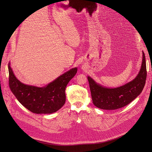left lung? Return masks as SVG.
Returning <instances> with one entry per match:
<instances>
[{"instance_id": "left-lung-1", "label": "left lung", "mask_w": 152, "mask_h": 152, "mask_svg": "<svg viewBox=\"0 0 152 152\" xmlns=\"http://www.w3.org/2000/svg\"><path fill=\"white\" fill-rule=\"evenodd\" d=\"M147 78L146 61L144 52L141 69L137 77L127 84L114 89L103 87L88 76V81L93 103L103 110H116L123 108L133 101L143 91Z\"/></svg>"}]
</instances>
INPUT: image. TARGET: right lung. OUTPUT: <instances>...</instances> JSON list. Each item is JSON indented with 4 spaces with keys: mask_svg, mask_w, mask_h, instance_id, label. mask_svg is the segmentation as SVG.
<instances>
[{
    "mask_svg": "<svg viewBox=\"0 0 152 152\" xmlns=\"http://www.w3.org/2000/svg\"><path fill=\"white\" fill-rule=\"evenodd\" d=\"M9 87L22 105L36 114H50L60 110L66 100L65 89L77 73L75 68L61 75L44 87L25 85L14 75L9 64Z\"/></svg>",
    "mask_w": 152,
    "mask_h": 152,
    "instance_id": "right-lung-1",
    "label": "right lung"
}]
</instances>
